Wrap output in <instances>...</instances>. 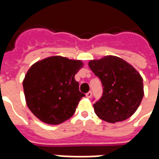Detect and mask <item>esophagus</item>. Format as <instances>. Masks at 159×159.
<instances>
[{
    "label": "esophagus",
    "instance_id": "34e87169",
    "mask_svg": "<svg viewBox=\"0 0 159 159\" xmlns=\"http://www.w3.org/2000/svg\"><path fill=\"white\" fill-rule=\"evenodd\" d=\"M91 96H92V92H91V91H89V92H88V93H86V97H87V98H89V99H90V98H91Z\"/></svg>",
    "mask_w": 159,
    "mask_h": 159
}]
</instances>
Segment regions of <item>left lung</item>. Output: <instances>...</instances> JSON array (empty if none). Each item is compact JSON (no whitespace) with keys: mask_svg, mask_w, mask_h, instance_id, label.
Returning <instances> with one entry per match:
<instances>
[{"mask_svg":"<svg viewBox=\"0 0 159 159\" xmlns=\"http://www.w3.org/2000/svg\"><path fill=\"white\" fill-rule=\"evenodd\" d=\"M89 66L103 86V95L93 104L97 116L112 123L131 117L144 96L143 79L140 73L129 63L113 55L92 59Z\"/></svg>","mask_w":159,"mask_h":159,"instance_id":"left-lung-1","label":"left lung"}]
</instances>
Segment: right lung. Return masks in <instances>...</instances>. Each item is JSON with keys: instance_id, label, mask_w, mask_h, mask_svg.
Returning <instances> with one entry per match:
<instances>
[{"instance_id": "obj_1", "label": "right lung", "mask_w": 159, "mask_h": 159, "mask_svg": "<svg viewBox=\"0 0 159 159\" xmlns=\"http://www.w3.org/2000/svg\"><path fill=\"white\" fill-rule=\"evenodd\" d=\"M83 63L50 56L30 66L23 80L27 107L42 123L58 125L72 117L84 94L75 75Z\"/></svg>"}]
</instances>
